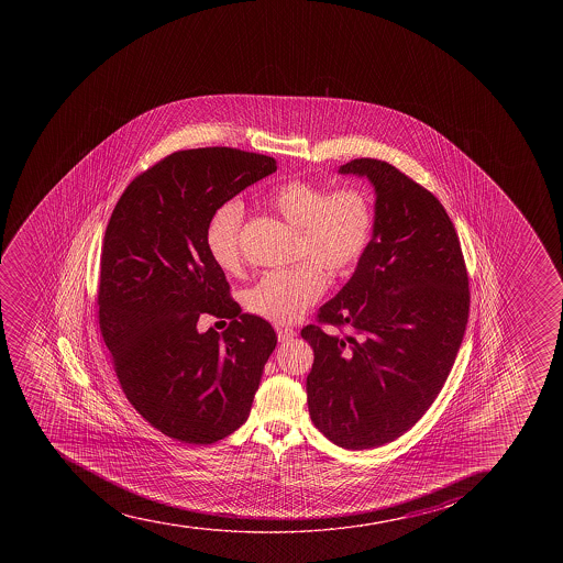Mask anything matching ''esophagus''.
<instances>
[{"label": "esophagus", "mask_w": 563, "mask_h": 563, "mask_svg": "<svg viewBox=\"0 0 563 563\" xmlns=\"http://www.w3.org/2000/svg\"><path fill=\"white\" fill-rule=\"evenodd\" d=\"M296 330L288 329V327H278L277 329V338L280 343H288V341L294 340L296 338Z\"/></svg>", "instance_id": "34e87169"}]
</instances>
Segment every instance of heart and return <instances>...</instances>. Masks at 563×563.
I'll list each match as a JSON object with an SVG mask.
<instances>
[{
    "label": "heart",
    "instance_id": "heart-1",
    "mask_svg": "<svg viewBox=\"0 0 563 563\" xmlns=\"http://www.w3.org/2000/svg\"><path fill=\"white\" fill-rule=\"evenodd\" d=\"M267 203L286 222L299 228L302 255L316 262L266 273L245 291V307L273 323H294L323 296L327 278L320 265L335 277L352 269L365 255L373 239V200L356 187L329 192L321 185L294 179L273 189ZM242 218V206L228 201L212 212L207 223V250L225 272L239 266Z\"/></svg>",
    "mask_w": 563,
    "mask_h": 563
}]
</instances>
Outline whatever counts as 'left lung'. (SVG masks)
<instances>
[{"mask_svg":"<svg viewBox=\"0 0 563 563\" xmlns=\"http://www.w3.org/2000/svg\"><path fill=\"white\" fill-rule=\"evenodd\" d=\"M340 174L373 185L374 229L365 255L321 323L301 330L313 349L307 378L316 428L345 450H373L406 433L439 396L466 332L470 294L461 244L429 190L378 159Z\"/></svg>","mask_w":563,"mask_h":563,"instance_id":"8db88e82","label":"left lung"}]
</instances>
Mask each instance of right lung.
I'll return each mask as SVG.
<instances>
[{
    "mask_svg": "<svg viewBox=\"0 0 563 563\" xmlns=\"http://www.w3.org/2000/svg\"><path fill=\"white\" fill-rule=\"evenodd\" d=\"M275 170L273 157L225 146L174 152L126 187L108 223L102 338L135 411L179 442L236 431L277 345L272 324L238 314L206 244L212 212ZM203 311L234 321L200 333Z\"/></svg>",
    "mask_w": 563,
    "mask_h": 563,
    "instance_id": "1",
    "label": "right lung"
}]
</instances>
